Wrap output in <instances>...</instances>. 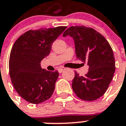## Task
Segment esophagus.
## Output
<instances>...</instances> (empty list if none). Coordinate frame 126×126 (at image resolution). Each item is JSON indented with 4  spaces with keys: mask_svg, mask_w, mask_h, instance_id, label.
<instances>
[{
    "mask_svg": "<svg viewBox=\"0 0 126 126\" xmlns=\"http://www.w3.org/2000/svg\"><path fill=\"white\" fill-rule=\"evenodd\" d=\"M65 68H60L58 69V72H59V73H61V72H63V70H65Z\"/></svg>",
    "mask_w": 126,
    "mask_h": 126,
    "instance_id": "1",
    "label": "esophagus"
}]
</instances>
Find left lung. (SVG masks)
<instances>
[{
	"label": "left lung",
	"mask_w": 126,
	"mask_h": 126,
	"mask_svg": "<svg viewBox=\"0 0 126 126\" xmlns=\"http://www.w3.org/2000/svg\"><path fill=\"white\" fill-rule=\"evenodd\" d=\"M66 35L73 38L78 59L89 66L84 76L75 72L72 89L81 100H97L104 94L113 79L115 71L113 50L106 38L91 28L71 26L63 33V37Z\"/></svg>",
	"instance_id": "obj_1"
}]
</instances>
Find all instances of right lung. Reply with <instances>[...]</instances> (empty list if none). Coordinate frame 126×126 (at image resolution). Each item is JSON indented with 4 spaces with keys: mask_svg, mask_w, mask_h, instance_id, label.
<instances>
[{
    "mask_svg": "<svg viewBox=\"0 0 126 126\" xmlns=\"http://www.w3.org/2000/svg\"><path fill=\"white\" fill-rule=\"evenodd\" d=\"M66 28L29 30L13 44L9 61L10 78L17 93L31 104L44 102L54 93L59 72L42 69L41 61L49 55L54 41Z\"/></svg>",
    "mask_w": 126,
    "mask_h": 126,
    "instance_id": "obj_1",
    "label": "right lung"
}]
</instances>
